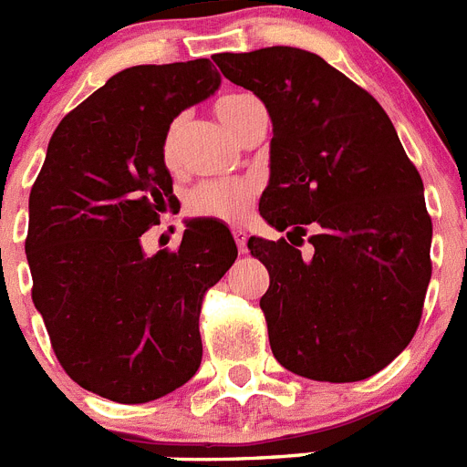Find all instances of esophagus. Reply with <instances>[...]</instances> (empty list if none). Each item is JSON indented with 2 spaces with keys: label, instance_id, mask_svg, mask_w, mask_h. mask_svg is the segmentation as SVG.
<instances>
[{
  "label": "esophagus",
  "instance_id": "34e87169",
  "mask_svg": "<svg viewBox=\"0 0 467 467\" xmlns=\"http://www.w3.org/2000/svg\"><path fill=\"white\" fill-rule=\"evenodd\" d=\"M231 234H234V241H236V245H238V250H241L243 254H245V247H247V234L243 229H234L231 231Z\"/></svg>",
  "mask_w": 467,
  "mask_h": 467
}]
</instances>
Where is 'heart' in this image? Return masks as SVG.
<instances>
[{
	"label": "heart",
	"mask_w": 467,
	"mask_h": 467,
	"mask_svg": "<svg viewBox=\"0 0 467 467\" xmlns=\"http://www.w3.org/2000/svg\"><path fill=\"white\" fill-rule=\"evenodd\" d=\"M254 98L245 93H229L222 95L214 102V114L220 121L229 128L231 133H238L243 117H245L247 105ZM180 133H182V121H172L163 138V161L168 168L177 166V151H180ZM257 187L253 182H203L198 184L187 198V213L201 220H217V222H238L247 208L253 205Z\"/></svg>",
	"instance_id": "1"
}]
</instances>
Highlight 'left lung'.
<instances>
[{
    "mask_svg": "<svg viewBox=\"0 0 467 467\" xmlns=\"http://www.w3.org/2000/svg\"><path fill=\"white\" fill-rule=\"evenodd\" d=\"M214 63L274 121L259 213L290 241L253 236L247 247L269 271L259 306L275 360L313 381L369 379L423 316L432 274L423 180L383 107L316 53L269 47ZM308 223L314 250L301 255Z\"/></svg>",
    "mask_w": 467,
    "mask_h": 467,
    "instance_id": "8db88e82",
    "label": "left lung"
}]
</instances>
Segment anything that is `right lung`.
Listing matches in <instances>:
<instances>
[{
  "mask_svg": "<svg viewBox=\"0 0 467 467\" xmlns=\"http://www.w3.org/2000/svg\"><path fill=\"white\" fill-rule=\"evenodd\" d=\"M220 81L208 57L114 74L57 123L32 184V301L69 379L111 402H150L196 374L203 296L238 257L213 220L187 222L154 257L140 243L177 205L168 128Z\"/></svg>",
  "mask_w": 467,
  "mask_h": 467,
  "instance_id": "1",
  "label": "right lung"
}]
</instances>
